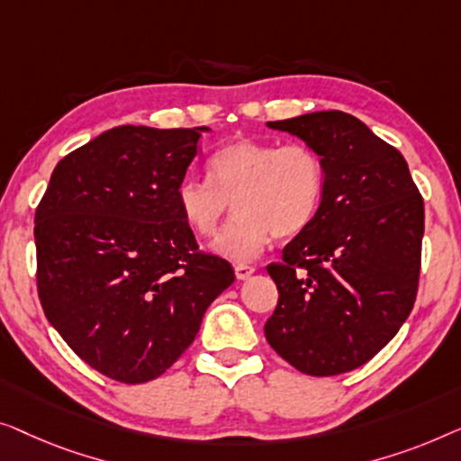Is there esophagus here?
I'll return each mask as SVG.
<instances>
[{
  "instance_id": "34e87169",
  "label": "esophagus",
  "mask_w": 461,
  "mask_h": 461,
  "mask_svg": "<svg viewBox=\"0 0 461 461\" xmlns=\"http://www.w3.org/2000/svg\"><path fill=\"white\" fill-rule=\"evenodd\" d=\"M233 271H236L238 280L242 282V280H249V277L255 274V267H250V265H244V263H238L236 267H233Z\"/></svg>"
}]
</instances>
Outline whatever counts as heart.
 Listing matches in <instances>:
<instances>
[{
	"label": "heart",
	"instance_id": "obj_1",
	"mask_svg": "<svg viewBox=\"0 0 461 461\" xmlns=\"http://www.w3.org/2000/svg\"><path fill=\"white\" fill-rule=\"evenodd\" d=\"M209 177L181 179L177 209L198 236H212L231 203L236 217L212 250L236 263L257 258L274 236L290 240L307 230L326 190V171L313 148L250 138L219 148L209 158Z\"/></svg>",
	"mask_w": 461,
	"mask_h": 461
}]
</instances>
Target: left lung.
I'll return each instance as SVG.
<instances>
[{
	"label": "left lung",
	"mask_w": 461,
	"mask_h": 461,
	"mask_svg": "<svg viewBox=\"0 0 461 461\" xmlns=\"http://www.w3.org/2000/svg\"><path fill=\"white\" fill-rule=\"evenodd\" d=\"M267 127L320 154L326 190L313 223L267 267L280 298L265 339L303 374L351 372L411 313L424 200L401 152L357 116L321 110Z\"/></svg>",
	"instance_id": "8db88e82"
}]
</instances>
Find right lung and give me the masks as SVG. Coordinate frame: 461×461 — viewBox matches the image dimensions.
<instances>
[{
  "label": "right lung",
  "mask_w": 461,
  "mask_h": 461,
  "mask_svg": "<svg viewBox=\"0 0 461 461\" xmlns=\"http://www.w3.org/2000/svg\"><path fill=\"white\" fill-rule=\"evenodd\" d=\"M209 127L122 125L56 165L35 212L48 321L108 378H158L196 339L236 276L198 250L175 190Z\"/></svg>",
  "instance_id": "add662e5"
}]
</instances>
